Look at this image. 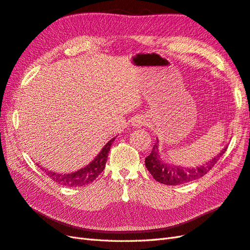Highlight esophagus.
<instances>
[{
	"instance_id": "1",
	"label": "esophagus",
	"mask_w": 250,
	"mask_h": 250,
	"mask_svg": "<svg viewBox=\"0 0 250 250\" xmlns=\"http://www.w3.org/2000/svg\"><path fill=\"white\" fill-rule=\"evenodd\" d=\"M145 123H146V120L144 119V118H136L135 120H134V125H136V126H142V125H145Z\"/></svg>"
}]
</instances>
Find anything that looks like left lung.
I'll list each match as a JSON object with an SVG mask.
<instances>
[{
  "label": "left lung",
  "mask_w": 250,
  "mask_h": 250,
  "mask_svg": "<svg viewBox=\"0 0 250 250\" xmlns=\"http://www.w3.org/2000/svg\"><path fill=\"white\" fill-rule=\"evenodd\" d=\"M226 149L227 146L223 149L219 155L211 159L208 163L204 164L203 166H200V167L185 168L181 167V166L166 164L159 157L157 139L150 155L146 157V167L152 174V176L154 177V180L158 183H162L164 185H170V186H175V185H182L195 181L197 178L203 177L205 174H207V172L212 169L220 157L225 153Z\"/></svg>",
  "instance_id": "8db88e82"
}]
</instances>
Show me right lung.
Listing matches in <instances>:
<instances>
[{"instance_id":"right-lung-1","label":"right lung","mask_w":250,"mask_h":250,"mask_svg":"<svg viewBox=\"0 0 250 250\" xmlns=\"http://www.w3.org/2000/svg\"><path fill=\"white\" fill-rule=\"evenodd\" d=\"M115 140V137L112 138L110 142H108L102 150L99 152V154L96 156L92 163H89L84 168H82L78 171L73 172V173H57V172L50 171L45 168H41L44 173H45L48 177L52 178V180L59 185L65 187H82V186H87L88 184L93 183L96 178L99 176V174L104 171L105 167V163L108 156V151L111 149L112 143Z\"/></svg>"}]
</instances>
